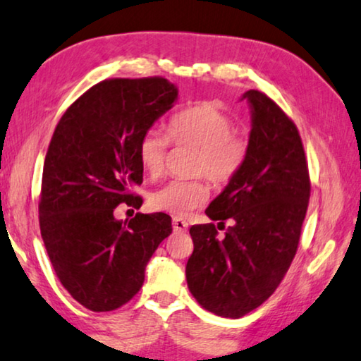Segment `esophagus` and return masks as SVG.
<instances>
[{
  "instance_id": "obj_1",
  "label": "esophagus",
  "mask_w": 361,
  "mask_h": 361,
  "mask_svg": "<svg viewBox=\"0 0 361 361\" xmlns=\"http://www.w3.org/2000/svg\"><path fill=\"white\" fill-rule=\"evenodd\" d=\"M173 228H174V231H187L188 224L185 222L184 219L174 217V219H173Z\"/></svg>"
}]
</instances>
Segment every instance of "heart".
I'll return each instance as SVG.
<instances>
[{"label": "heart", "mask_w": 361, "mask_h": 361, "mask_svg": "<svg viewBox=\"0 0 361 361\" xmlns=\"http://www.w3.org/2000/svg\"><path fill=\"white\" fill-rule=\"evenodd\" d=\"M168 138L176 145L195 149L190 174L203 176L212 187L224 188L236 179L247 161L250 145L235 131V120L214 103H200L177 111L168 122ZM169 142L157 130L145 131L137 142V160L145 174L163 173ZM209 197L201 179L169 180L150 197L158 211L185 216Z\"/></svg>", "instance_id": "obj_1"}]
</instances>
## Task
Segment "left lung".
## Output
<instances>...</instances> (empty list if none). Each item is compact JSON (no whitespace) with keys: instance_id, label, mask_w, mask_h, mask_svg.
<instances>
[{"instance_id":"obj_1","label":"left lung","mask_w":361,"mask_h":361,"mask_svg":"<svg viewBox=\"0 0 361 361\" xmlns=\"http://www.w3.org/2000/svg\"><path fill=\"white\" fill-rule=\"evenodd\" d=\"M252 106L250 152L241 173L206 209L217 225H193L187 262L188 290L201 307L239 319L279 287L300 244L311 177L300 131L260 90ZM226 219L233 224L225 227ZM219 229H225L224 237Z\"/></svg>"}]
</instances>
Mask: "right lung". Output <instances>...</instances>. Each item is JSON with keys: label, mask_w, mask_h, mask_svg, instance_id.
<instances>
[{"label": "right lung", "mask_w": 361, "mask_h": 361, "mask_svg": "<svg viewBox=\"0 0 361 361\" xmlns=\"http://www.w3.org/2000/svg\"><path fill=\"white\" fill-rule=\"evenodd\" d=\"M177 88L160 75L106 79L63 114L44 160L39 228L50 263L73 298L93 312L114 311L144 283V269L173 231L164 212L117 220L139 209L137 142L171 109Z\"/></svg>", "instance_id": "right-lung-1"}]
</instances>
